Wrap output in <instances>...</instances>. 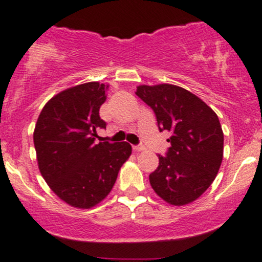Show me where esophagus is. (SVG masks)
<instances>
[{
    "label": "esophagus",
    "instance_id": "1",
    "mask_svg": "<svg viewBox=\"0 0 262 262\" xmlns=\"http://www.w3.org/2000/svg\"><path fill=\"white\" fill-rule=\"evenodd\" d=\"M133 150H134V151H137V152L143 151V150H145V146H144L143 144H140V145H134Z\"/></svg>",
    "mask_w": 262,
    "mask_h": 262
}]
</instances>
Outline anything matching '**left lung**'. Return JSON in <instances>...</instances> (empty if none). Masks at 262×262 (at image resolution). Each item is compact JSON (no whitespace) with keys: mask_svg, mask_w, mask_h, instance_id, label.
<instances>
[{"mask_svg":"<svg viewBox=\"0 0 262 262\" xmlns=\"http://www.w3.org/2000/svg\"><path fill=\"white\" fill-rule=\"evenodd\" d=\"M135 93L154 111L159 130L171 133V146L166 155H159L150 185L172 206L193 202L214 181L223 160L218 116L196 95L175 85H141Z\"/></svg>","mask_w":262,"mask_h":262,"instance_id":"8db88e82","label":"left lung"}]
</instances>
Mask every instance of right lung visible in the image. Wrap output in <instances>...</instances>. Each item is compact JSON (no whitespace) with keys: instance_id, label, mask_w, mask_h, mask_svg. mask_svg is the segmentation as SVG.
<instances>
[{"instance_id":"right-lung-1","label":"right lung","mask_w":262,"mask_h":262,"mask_svg":"<svg viewBox=\"0 0 262 262\" xmlns=\"http://www.w3.org/2000/svg\"><path fill=\"white\" fill-rule=\"evenodd\" d=\"M104 83L87 82L58 93L45 104L34 139L41 176L60 200L91 208L107 197L119 169L132 154L130 144H96V129H106L100 107Z\"/></svg>"}]
</instances>
